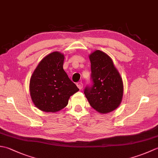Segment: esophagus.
Returning <instances> with one entry per match:
<instances>
[{
    "label": "esophagus",
    "instance_id": "34e87169",
    "mask_svg": "<svg viewBox=\"0 0 158 158\" xmlns=\"http://www.w3.org/2000/svg\"><path fill=\"white\" fill-rule=\"evenodd\" d=\"M77 86L78 87L79 89H81L83 88V83H82V82H78V83H77Z\"/></svg>",
    "mask_w": 158,
    "mask_h": 158
}]
</instances>
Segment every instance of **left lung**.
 Wrapping results in <instances>:
<instances>
[{
  "instance_id": "1",
  "label": "left lung",
  "mask_w": 158,
  "mask_h": 158,
  "mask_svg": "<svg viewBox=\"0 0 158 158\" xmlns=\"http://www.w3.org/2000/svg\"><path fill=\"white\" fill-rule=\"evenodd\" d=\"M92 84L84 89L85 96L93 109L109 113L119 106L123 96V82L111 58L100 50L89 55Z\"/></svg>"
}]
</instances>
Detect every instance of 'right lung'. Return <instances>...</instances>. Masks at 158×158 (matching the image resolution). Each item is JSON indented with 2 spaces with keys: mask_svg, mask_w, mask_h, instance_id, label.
<instances>
[{
  "mask_svg": "<svg viewBox=\"0 0 158 158\" xmlns=\"http://www.w3.org/2000/svg\"><path fill=\"white\" fill-rule=\"evenodd\" d=\"M64 56L52 52L36 67L30 81V92L35 105L45 112H57L68 105L70 96L79 91L63 69Z\"/></svg>",
  "mask_w": 158,
  "mask_h": 158,
  "instance_id": "right-lung-1",
  "label": "right lung"
}]
</instances>
